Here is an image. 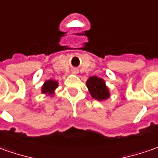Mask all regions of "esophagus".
Segmentation results:
<instances>
[{"label":"esophagus","instance_id":"obj_1","mask_svg":"<svg viewBox=\"0 0 158 158\" xmlns=\"http://www.w3.org/2000/svg\"><path fill=\"white\" fill-rule=\"evenodd\" d=\"M72 74H77V69H72Z\"/></svg>","mask_w":158,"mask_h":158}]
</instances>
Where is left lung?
Segmentation results:
<instances>
[{
    "instance_id": "obj_1",
    "label": "left lung",
    "mask_w": 158,
    "mask_h": 158,
    "mask_svg": "<svg viewBox=\"0 0 158 158\" xmlns=\"http://www.w3.org/2000/svg\"><path fill=\"white\" fill-rule=\"evenodd\" d=\"M89 91L93 98L98 101L106 100L110 97L109 89L105 84V81L97 77H90L86 81Z\"/></svg>"
}]
</instances>
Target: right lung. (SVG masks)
Returning <instances> with one entry per match:
<instances>
[{
    "label": "right lung",
    "mask_w": 158,
    "mask_h": 158,
    "mask_svg": "<svg viewBox=\"0 0 158 158\" xmlns=\"http://www.w3.org/2000/svg\"><path fill=\"white\" fill-rule=\"evenodd\" d=\"M58 87V81L55 80H48L44 82L43 86L42 87V92L43 94H48V95H54L55 90Z\"/></svg>",
    "instance_id": "add662e5"
}]
</instances>
